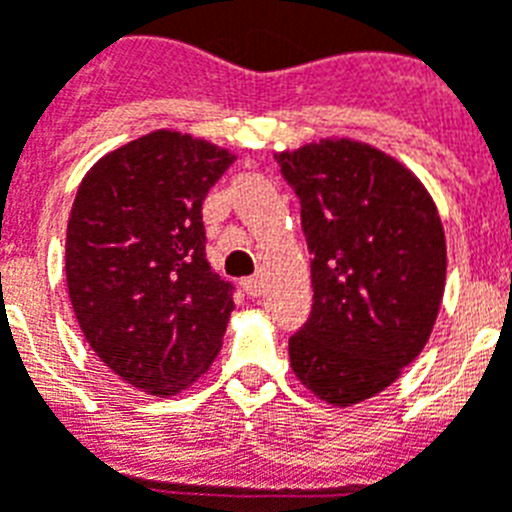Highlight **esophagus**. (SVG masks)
Segmentation results:
<instances>
[{"label":"esophagus","mask_w":512,"mask_h":512,"mask_svg":"<svg viewBox=\"0 0 512 512\" xmlns=\"http://www.w3.org/2000/svg\"><path fill=\"white\" fill-rule=\"evenodd\" d=\"M243 289H246L251 297H259L261 292H264V282H261V277H248L243 279Z\"/></svg>","instance_id":"esophagus-1"}]
</instances>
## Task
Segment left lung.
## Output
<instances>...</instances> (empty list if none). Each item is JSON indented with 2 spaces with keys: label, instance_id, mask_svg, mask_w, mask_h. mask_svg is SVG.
<instances>
[{
  "label": "left lung",
  "instance_id": "1",
  "mask_svg": "<svg viewBox=\"0 0 512 512\" xmlns=\"http://www.w3.org/2000/svg\"><path fill=\"white\" fill-rule=\"evenodd\" d=\"M300 197L312 312L289 364L333 408L387 390L431 338L446 287L441 215L418 176L379 148L320 138L277 153Z\"/></svg>",
  "mask_w": 512,
  "mask_h": 512
}]
</instances>
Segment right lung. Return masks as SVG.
Instances as JSON below:
<instances>
[{
	"mask_svg": "<svg viewBox=\"0 0 512 512\" xmlns=\"http://www.w3.org/2000/svg\"><path fill=\"white\" fill-rule=\"evenodd\" d=\"M235 161L228 148L153 130L81 179L66 228V284L79 328L112 372L179 395L223 346L233 284L205 259L202 202Z\"/></svg>",
	"mask_w": 512,
	"mask_h": 512,
	"instance_id": "1",
	"label": "right lung"
}]
</instances>
